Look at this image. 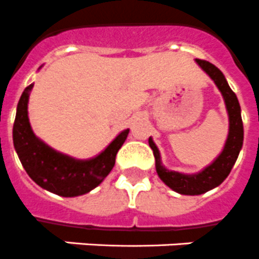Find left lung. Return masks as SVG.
Listing matches in <instances>:
<instances>
[{"label":"left lung","instance_id":"1","mask_svg":"<svg viewBox=\"0 0 259 259\" xmlns=\"http://www.w3.org/2000/svg\"><path fill=\"white\" fill-rule=\"evenodd\" d=\"M195 62L210 79L213 80V82L223 95L225 108H227L229 130H228L227 141H225L221 153L216 156L213 162L209 163L199 172H179V171L168 170L164 167V164L162 163V158H160L159 149L156 147L153 138L151 137L149 138V145L155 156V168L158 177L172 191L180 193V195H190V196L201 195V193L208 192V191L216 188L217 186H220L224 180L227 179L230 170L233 168L238 154L242 149V143H244V125H242V118H241V106L236 93L230 89L224 73L216 66L209 62H205V60L196 59Z\"/></svg>","mask_w":259,"mask_h":259}]
</instances>
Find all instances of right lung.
Listing matches in <instances>:
<instances>
[{
	"mask_svg": "<svg viewBox=\"0 0 259 259\" xmlns=\"http://www.w3.org/2000/svg\"><path fill=\"white\" fill-rule=\"evenodd\" d=\"M32 87L34 84H30L23 91L13 126V143L23 168L39 187L59 196L75 197L91 192L114 167L116 155L127 138L129 129L122 130L101 153L88 159L60 153L32 132L27 110Z\"/></svg>",
	"mask_w": 259,
	"mask_h": 259,
	"instance_id": "add662e5",
	"label": "right lung"
}]
</instances>
